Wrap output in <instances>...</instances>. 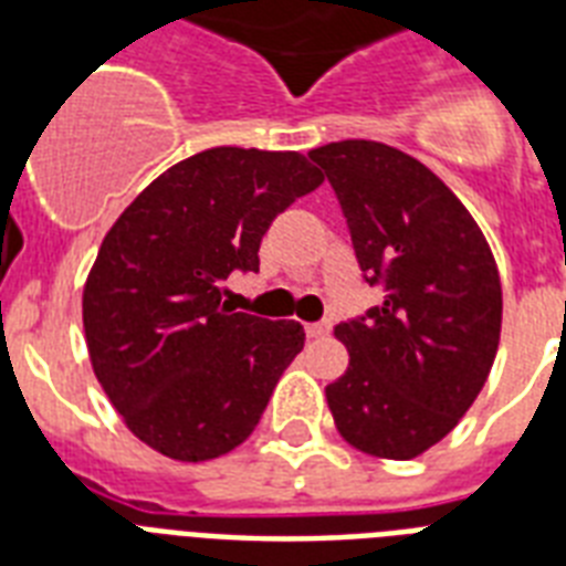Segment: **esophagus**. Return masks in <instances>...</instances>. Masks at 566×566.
Segmentation results:
<instances>
[{"label":"esophagus","instance_id":"esophagus-1","mask_svg":"<svg viewBox=\"0 0 566 566\" xmlns=\"http://www.w3.org/2000/svg\"><path fill=\"white\" fill-rule=\"evenodd\" d=\"M305 332H308V337H328V335H332V323H328V319H319V323H308V326H305Z\"/></svg>","mask_w":566,"mask_h":566}]
</instances>
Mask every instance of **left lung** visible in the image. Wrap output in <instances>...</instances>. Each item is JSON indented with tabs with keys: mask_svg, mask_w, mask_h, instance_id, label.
<instances>
[{
	"mask_svg": "<svg viewBox=\"0 0 566 566\" xmlns=\"http://www.w3.org/2000/svg\"><path fill=\"white\" fill-rule=\"evenodd\" d=\"M308 158L335 188L364 279L385 291L335 328L349 367L326 387L328 408L346 443L408 461L447 438L488 381L500 270L461 199L411 155L340 140Z\"/></svg>",
	"mask_w": 566,
	"mask_h": 566,
	"instance_id": "1",
	"label": "left lung"
}]
</instances>
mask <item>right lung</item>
Returning a JSON list of instances; mask_svg holds the SVG:
<instances>
[{
	"instance_id": "1",
	"label": "right lung",
	"mask_w": 566,
	"mask_h": 566,
	"mask_svg": "<svg viewBox=\"0 0 566 566\" xmlns=\"http://www.w3.org/2000/svg\"><path fill=\"white\" fill-rule=\"evenodd\" d=\"M319 185L300 153L217 146L161 172L111 226L84 284V337L146 447L211 461L252 434L305 332L220 305L222 282L258 273L270 222Z\"/></svg>"
}]
</instances>
